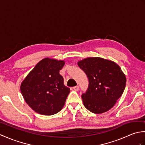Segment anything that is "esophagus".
<instances>
[{
	"mask_svg": "<svg viewBox=\"0 0 145 145\" xmlns=\"http://www.w3.org/2000/svg\"><path fill=\"white\" fill-rule=\"evenodd\" d=\"M73 88V90H75V91H78V90H79V86H75V87H74Z\"/></svg>",
	"mask_w": 145,
	"mask_h": 145,
	"instance_id": "1",
	"label": "esophagus"
}]
</instances>
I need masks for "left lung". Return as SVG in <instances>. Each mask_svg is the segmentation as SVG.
Returning <instances> with one entry per match:
<instances>
[{
    "instance_id": "obj_1",
    "label": "left lung",
    "mask_w": 145,
    "mask_h": 145,
    "mask_svg": "<svg viewBox=\"0 0 145 145\" xmlns=\"http://www.w3.org/2000/svg\"><path fill=\"white\" fill-rule=\"evenodd\" d=\"M78 65L88 78V88L82 95L84 106L91 112L103 113L115 105L123 93L126 76L118 65L100 57H88Z\"/></svg>"
}]
</instances>
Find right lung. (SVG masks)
<instances>
[{"label":"right lung","mask_w":145,"mask_h":145,"mask_svg":"<svg viewBox=\"0 0 145 145\" xmlns=\"http://www.w3.org/2000/svg\"><path fill=\"white\" fill-rule=\"evenodd\" d=\"M64 64L63 60L45 58L22 82L20 90L24 100L35 112L52 115L63 108L70 93L59 73Z\"/></svg>","instance_id":"right-lung-1"}]
</instances>
